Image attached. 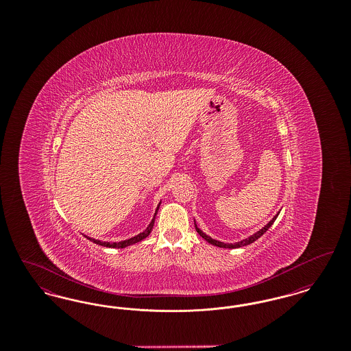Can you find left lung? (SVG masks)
<instances>
[{
	"mask_svg": "<svg viewBox=\"0 0 351 351\" xmlns=\"http://www.w3.org/2000/svg\"><path fill=\"white\" fill-rule=\"evenodd\" d=\"M279 213H280V212H278V215H276V216H274V218L268 222L267 225H265L261 230H258L256 233L252 234V235H250V237H249V238H246V239H242V241H238V242H234V243H229V242H228V243H226V242H221V241H217V239H215V238L209 237L208 234L204 233L201 229L197 228L196 221H195V228H196V232L200 234L201 237H202L206 242H209L210 245H215V246H217V247H223V249H238V247H242V246H247V245L252 243L254 241H256L258 238H261V237H262L263 234L266 233L268 229L271 228V225L275 222V219H276V217L279 216Z\"/></svg>",
	"mask_w": 351,
	"mask_h": 351,
	"instance_id": "8db88e82",
	"label": "left lung"
}]
</instances>
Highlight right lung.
<instances>
[{
	"label": "right lung",
	"mask_w": 351,
	"mask_h": 351,
	"mask_svg": "<svg viewBox=\"0 0 351 351\" xmlns=\"http://www.w3.org/2000/svg\"><path fill=\"white\" fill-rule=\"evenodd\" d=\"M159 206H160V202L158 204V208H156V210H155V213H154V217L151 219L150 223H149V226L142 232V233L136 234V235H134L132 238H129V239H125V241H121V242H102L100 239H95V238H90V237H86L89 241H92L93 243H96V245H100V246H104V247H113V249H125V247H128V246H132L134 243H138V242H141L142 239H145L146 237H149L151 233V230H152V228H154V222H155V217H156V213H158V210H159Z\"/></svg>",
	"instance_id": "add662e5"
}]
</instances>
